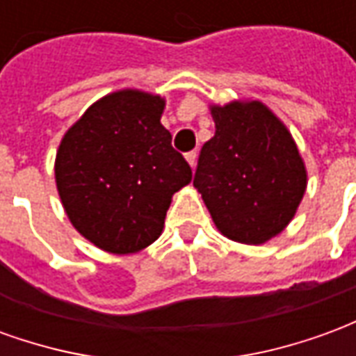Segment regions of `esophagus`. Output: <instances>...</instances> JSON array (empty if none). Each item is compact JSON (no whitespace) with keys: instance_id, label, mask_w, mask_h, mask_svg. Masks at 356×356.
<instances>
[{"instance_id":"esophagus-1","label":"esophagus","mask_w":356,"mask_h":356,"mask_svg":"<svg viewBox=\"0 0 356 356\" xmlns=\"http://www.w3.org/2000/svg\"><path fill=\"white\" fill-rule=\"evenodd\" d=\"M196 150H191V152H186L185 154V158H186V162L191 163V168H194V165H196Z\"/></svg>"}]
</instances>
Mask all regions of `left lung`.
<instances>
[{
	"instance_id": "left-lung-1",
	"label": "left lung",
	"mask_w": 356,
	"mask_h": 356,
	"mask_svg": "<svg viewBox=\"0 0 356 356\" xmlns=\"http://www.w3.org/2000/svg\"><path fill=\"white\" fill-rule=\"evenodd\" d=\"M211 116L216 135L202 147L194 186L227 238L263 244L296 216L307 188L305 163L263 102L211 106Z\"/></svg>"
}]
</instances>
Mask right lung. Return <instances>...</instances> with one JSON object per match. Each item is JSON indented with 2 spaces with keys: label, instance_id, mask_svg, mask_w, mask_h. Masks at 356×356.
Returning <instances> with one entry per match:
<instances>
[{
  "label": "right lung",
  "instance_id": "obj_1",
  "mask_svg": "<svg viewBox=\"0 0 356 356\" xmlns=\"http://www.w3.org/2000/svg\"><path fill=\"white\" fill-rule=\"evenodd\" d=\"M160 95L122 89L93 102L66 131L57 191L74 229L110 254H135L163 229L171 196L193 170L160 124Z\"/></svg>",
  "mask_w": 356,
  "mask_h": 356
}]
</instances>
